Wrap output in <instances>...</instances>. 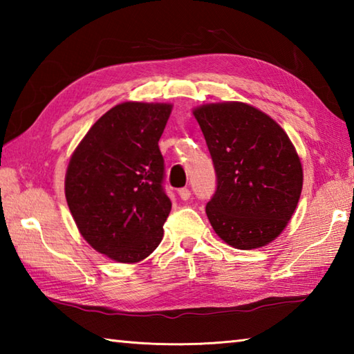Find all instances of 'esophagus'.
Instances as JSON below:
<instances>
[{
    "label": "esophagus",
    "instance_id": "obj_1",
    "mask_svg": "<svg viewBox=\"0 0 354 354\" xmlns=\"http://www.w3.org/2000/svg\"><path fill=\"white\" fill-rule=\"evenodd\" d=\"M178 195H179V198L185 201V200L190 198V190L187 187H183V189L178 190Z\"/></svg>",
    "mask_w": 354,
    "mask_h": 354
}]
</instances>
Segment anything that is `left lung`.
<instances>
[{"mask_svg":"<svg viewBox=\"0 0 354 354\" xmlns=\"http://www.w3.org/2000/svg\"><path fill=\"white\" fill-rule=\"evenodd\" d=\"M217 187L206 205L214 231L239 250L270 243L290 220L303 187L301 162L284 129L243 103L194 111Z\"/></svg>","mask_w":354,"mask_h":354,"instance_id":"left-lung-1","label":"left lung"}]
</instances>
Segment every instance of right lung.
Listing matches in <instances>:
<instances>
[{
	"label": "right lung",
	"mask_w": 354,
	"mask_h": 354,
	"mask_svg": "<svg viewBox=\"0 0 354 354\" xmlns=\"http://www.w3.org/2000/svg\"><path fill=\"white\" fill-rule=\"evenodd\" d=\"M171 104L122 103L107 111L75 149L65 198L82 237L118 262L158 248L171 211L159 139Z\"/></svg>",
	"instance_id": "add662e5"
}]
</instances>
